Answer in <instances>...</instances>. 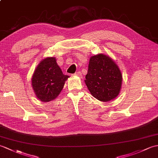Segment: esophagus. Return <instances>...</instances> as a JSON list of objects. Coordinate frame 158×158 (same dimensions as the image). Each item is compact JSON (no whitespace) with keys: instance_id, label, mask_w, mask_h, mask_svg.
<instances>
[{"instance_id":"esophagus-1","label":"esophagus","mask_w":158,"mask_h":158,"mask_svg":"<svg viewBox=\"0 0 158 158\" xmlns=\"http://www.w3.org/2000/svg\"><path fill=\"white\" fill-rule=\"evenodd\" d=\"M72 75H73V76H77V77H81V76L82 75V74H81V73L79 72V71H78V72H77V73H74V74H73Z\"/></svg>"}]
</instances>
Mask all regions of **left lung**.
Instances as JSON below:
<instances>
[{
  "instance_id": "left-lung-1",
  "label": "left lung",
  "mask_w": 158,
  "mask_h": 158,
  "mask_svg": "<svg viewBox=\"0 0 158 158\" xmlns=\"http://www.w3.org/2000/svg\"><path fill=\"white\" fill-rule=\"evenodd\" d=\"M85 83L95 98L107 102L119 95L123 75L116 62L100 53L90 57Z\"/></svg>"
}]
</instances>
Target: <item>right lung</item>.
I'll use <instances>...</instances> for the list:
<instances>
[{
	"label": "right lung",
	"instance_id": "obj_1",
	"mask_svg": "<svg viewBox=\"0 0 158 158\" xmlns=\"http://www.w3.org/2000/svg\"><path fill=\"white\" fill-rule=\"evenodd\" d=\"M69 77L62 73L56 58L46 57L40 61L31 77V85L35 96L43 102L56 99Z\"/></svg>",
	"mask_w": 158,
	"mask_h": 158
}]
</instances>
